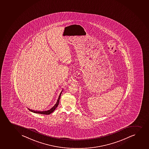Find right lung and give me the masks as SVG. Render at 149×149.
Wrapping results in <instances>:
<instances>
[{
    "label": "right lung",
    "instance_id": "add662e5",
    "mask_svg": "<svg viewBox=\"0 0 149 149\" xmlns=\"http://www.w3.org/2000/svg\"><path fill=\"white\" fill-rule=\"evenodd\" d=\"M63 91V90H62ZM62 91L61 92V93L60 94L59 96L58 97V100L57 101V102H56V103L55 104L54 106L52 107V108H51L50 109H49L48 110L46 111H34L32 110H31L30 109H29V110L31 112H33V113H37V114H44V115H49V114H51L56 109V108L57 107L58 105H59V100L60 98V97H61V95L62 92Z\"/></svg>",
    "mask_w": 149,
    "mask_h": 149
}]
</instances>
